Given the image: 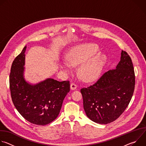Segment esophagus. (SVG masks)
<instances>
[{"label": "esophagus", "mask_w": 146, "mask_h": 146, "mask_svg": "<svg viewBox=\"0 0 146 146\" xmlns=\"http://www.w3.org/2000/svg\"><path fill=\"white\" fill-rule=\"evenodd\" d=\"M77 85L74 84V83H72L70 84V89L72 90H75L77 88Z\"/></svg>", "instance_id": "34e87169"}]
</instances>
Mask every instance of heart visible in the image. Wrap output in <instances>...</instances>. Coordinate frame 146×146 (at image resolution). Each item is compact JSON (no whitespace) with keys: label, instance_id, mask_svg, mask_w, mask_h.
Wrapping results in <instances>:
<instances>
[{"label":"heart","instance_id":"obj_1","mask_svg":"<svg viewBox=\"0 0 146 146\" xmlns=\"http://www.w3.org/2000/svg\"><path fill=\"white\" fill-rule=\"evenodd\" d=\"M99 51L98 45L94 43H83L73 47L66 55L67 61L59 63V67L65 72H69L71 66L80 64L78 74L85 81L95 79L101 73L107 60L106 56Z\"/></svg>","mask_w":146,"mask_h":146}]
</instances>
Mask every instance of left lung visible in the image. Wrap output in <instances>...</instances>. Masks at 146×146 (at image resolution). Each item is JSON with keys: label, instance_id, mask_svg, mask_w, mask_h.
<instances>
[{"label": "left lung", "instance_id": "left-lung-1", "mask_svg": "<svg viewBox=\"0 0 146 146\" xmlns=\"http://www.w3.org/2000/svg\"><path fill=\"white\" fill-rule=\"evenodd\" d=\"M135 85L131 58L122 50L120 61L115 69L104 73L92 86L81 89L86 115L100 124L115 121L128 107Z\"/></svg>", "mask_w": 146, "mask_h": 146}]
</instances>
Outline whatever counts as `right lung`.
<instances>
[{
  "instance_id": "add662e5",
  "label": "right lung",
  "mask_w": 146,
  "mask_h": 146,
  "mask_svg": "<svg viewBox=\"0 0 146 146\" xmlns=\"http://www.w3.org/2000/svg\"><path fill=\"white\" fill-rule=\"evenodd\" d=\"M27 46L14 60L10 74V89L14 105L25 119L38 125L48 124L58 117L70 91L69 81L47 78L36 84L24 77Z\"/></svg>"
}]
</instances>
